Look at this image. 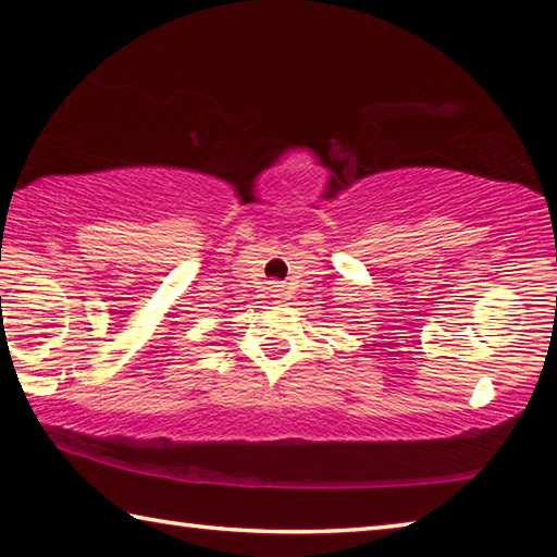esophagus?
Listing matches in <instances>:
<instances>
[{"mask_svg":"<svg viewBox=\"0 0 557 557\" xmlns=\"http://www.w3.org/2000/svg\"><path fill=\"white\" fill-rule=\"evenodd\" d=\"M275 287H277V285H275Z\"/></svg>","mask_w":557,"mask_h":557,"instance_id":"34e87169","label":"esophagus"}]
</instances>
